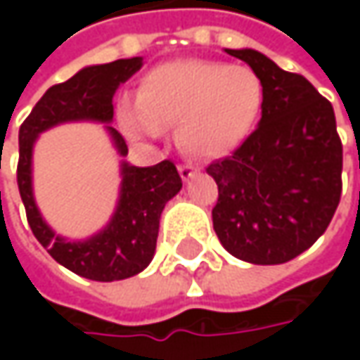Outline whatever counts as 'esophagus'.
Here are the masks:
<instances>
[{
    "label": "esophagus",
    "mask_w": 360,
    "mask_h": 360,
    "mask_svg": "<svg viewBox=\"0 0 360 360\" xmlns=\"http://www.w3.org/2000/svg\"><path fill=\"white\" fill-rule=\"evenodd\" d=\"M178 172H180V176H182L184 180H190V178L196 176V168H194L192 164H180V166H178Z\"/></svg>",
    "instance_id": "obj_1"
}]
</instances>
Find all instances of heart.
<instances>
[{"instance_id":"b5f03b06","label":"heart","mask_w":360,"mask_h":360,"mask_svg":"<svg viewBox=\"0 0 360 360\" xmlns=\"http://www.w3.org/2000/svg\"><path fill=\"white\" fill-rule=\"evenodd\" d=\"M262 108L264 88L248 65L182 60L150 70L138 98L118 104V124L131 140H156L176 126L184 152L216 158L250 136Z\"/></svg>"}]
</instances>
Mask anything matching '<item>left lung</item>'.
I'll return each mask as SVG.
<instances>
[{"label": "left lung", "mask_w": 360, "mask_h": 360, "mask_svg": "<svg viewBox=\"0 0 360 360\" xmlns=\"http://www.w3.org/2000/svg\"><path fill=\"white\" fill-rule=\"evenodd\" d=\"M264 88L262 118L229 158L206 168L218 184L216 236L250 264H283L323 236L339 206L342 144L330 102L307 77L256 49H226Z\"/></svg>", "instance_id": "left-lung-1"}]
</instances>
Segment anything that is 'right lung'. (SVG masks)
I'll list each match as a JSON object with an SVG mask.
<instances>
[{"label":"right lung","mask_w":360,"mask_h":360,"mask_svg":"<svg viewBox=\"0 0 360 360\" xmlns=\"http://www.w3.org/2000/svg\"><path fill=\"white\" fill-rule=\"evenodd\" d=\"M140 68L142 58H128L79 70L68 82L51 86L20 128L18 186L30 229L56 262L98 283L130 278L152 262L158 240L160 216L166 202L180 192L182 178L170 160L148 168H138L122 160L118 206L110 222L86 240H68L49 229L35 204L32 184L34 146L41 131L58 124L100 122L105 124L112 144L124 158L128 154L126 140L110 126L114 120L112 100L120 84L134 76Z\"/></svg>","instance_id":"right-lung-1"}]
</instances>
